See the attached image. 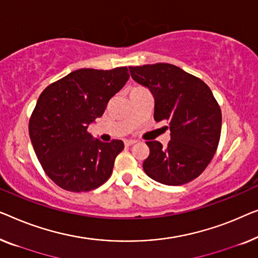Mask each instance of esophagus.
Returning <instances> with one entry per match:
<instances>
[{
	"mask_svg": "<svg viewBox=\"0 0 258 258\" xmlns=\"http://www.w3.org/2000/svg\"><path fill=\"white\" fill-rule=\"evenodd\" d=\"M136 143H137L136 140H125V146L130 147V146H132V145H134Z\"/></svg>",
	"mask_w": 258,
	"mask_h": 258,
	"instance_id": "34e87169",
	"label": "esophagus"
}]
</instances>
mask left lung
Here are the masks:
<instances>
[{"mask_svg":"<svg viewBox=\"0 0 258 258\" xmlns=\"http://www.w3.org/2000/svg\"><path fill=\"white\" fill-rule=\"evenodd\" d=\"M131 76L154 97L155 121H167V146L146 141L150 155L144 161L151 179L181 186L197 179L219 146L222 113L212 90L200 78L168 63L130 67Z\"/></svg>","mask_w":258,"mask_h":258,"instance_id":"left-lung-1","label":"left lung"}]
</instances>
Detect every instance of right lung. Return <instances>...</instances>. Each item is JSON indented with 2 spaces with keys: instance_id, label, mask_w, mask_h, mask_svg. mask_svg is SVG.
Listing matches in <instances>:
<instances>
[{
  "instance_id": "1",
  "label": "right lung",
  "mask_w": 258,
  "mask_h": 258,
  "mask_svg": "<svg viewBox=\"0 0 258 258\" xmlns=\"http://www.w3.org/2000/svg\"><path fill=\"white\" fill-rule=\"evenodd\" d=\"M128 77L126 67L79 69L41 93L29 120V134L42 168L57 186L74 193L90 191L111 176L124 143L93 139L88 127L103 115Z\"/></svg>"
}]
</instances>
